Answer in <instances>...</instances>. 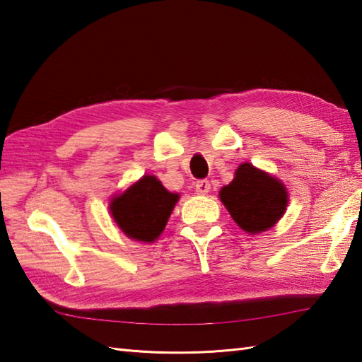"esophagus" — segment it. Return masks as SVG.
I'll return each mask as SVG.
<instances>
[{"instance_id": "1", "label": "esophagus", "mask_w": 362, "mask_h": 362, "mask_svg": "<svg viewBox=\"0 0 362 362\" xmlns=\"http://www.w3.org/2000/svg\"><path fill=\"white\" fill-rule=\"evenodd\" d=\"M210 188H211V185H210L209 180H199V182H196L197 194H206L210 191Z\"/></svg>"}]
</instances>
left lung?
I'll return each instance as SVG.
<instances>
[{
  "instance_id": "1",
  "label": "left lung",
  "mask_w": 362,
  "mask_h": 362,
  "mask_svg": "<svg viewBox=\"0 0 362 362\" xmlns=\"http://www.w3.org/2000/svg\"><path fill=\"white\" fill-rule=\"evenodd\" d=\"M219 197L236 224L249 233L271 228L288 205L283 183L250 163L236 169L235 179L219 191Z\"/></svg>"
}]
</instances>
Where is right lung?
<instances>
[{
    "label": "right lung",
    "instance_id": "1",
    "mask_svg": "<svg viewBox=\"0 0 362 362\" xmlns=\"http://www.w3.org/2000/svg\"><path fill=\"white\" fill-rule=\"evenodd\" d=\"M179 196L153 175H144L110 204L112 216L129 238L152 243L163 232Z\"/></svg>",
    "mask_w": 362,
    "mask_h": 362
}]
</instances>
